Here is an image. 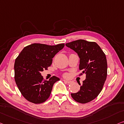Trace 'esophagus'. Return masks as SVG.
Returning <instances> with one entry per match:
<instances>
[{"label": "esophagus", "instance_id": "1", "mask_svg": "<svg viewBox=\"0 0 124 124\" xmlns=\"http://www.w3.org/2000/svg\"><path fill=\"white\" fill-rule=\"evenodd\" d=\"M63 81H64V82H65V83H66V84H71V83L72 82L71 81H68V80H64Z\"/></svg>", "mask_w": 124, "mask_h": 124}]
</instances>
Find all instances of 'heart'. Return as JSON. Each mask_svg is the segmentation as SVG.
I'll use <instances>...</instances> for the list:
<instances>
[{
  "instance_id": "b5f03b06",
  "label": "heart",
  "mask_w": 124,
  "mask_h": 124,
  "mask_svg": "<svg viewBox=\"0 0 124 124\" xmlns=\"http://www.w3.org/2000/svg\"><path fill=\"white\" fill-rule=\"evenodd\" d=\"M63 76H64V77H68V74H67V73H65V74H64Z\"/></svg>"
}]
</instances>
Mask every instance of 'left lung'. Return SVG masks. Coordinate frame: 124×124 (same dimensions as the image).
Wrapping results in <instances>:
<instances>
[{"mask_svg": "<svg viewBox=\"0 0 124 124\" xmlns=\"http://www.w3.org/2000/svg\"><path fill=\"white\" fill-rule=\"evenodd\" d=\"M80 57V70L86 75L80 91L71 93L74 100L81 103L89 102L97 97L102 91L108 75L106 55L100 47L94 42L78 39L66 43ZM81 85L80 84H79Z\"/></svg>", "mask_w": 124, "mask_h": 124, "instance_id": "8db88e82", "label": "left lung"}]
</instances>
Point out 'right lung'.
I'll use <instances>...</instances> for the list:
<instances>
[{
  "mask_svg": "<svg viewBox=\"0 0 124 124\" xmlns=\"http://www.w3.org/2000/svg\"><path fill=\"white\" fill-rule=\"evenodd\" d=\"M64 44L49 46L33 43L24 48L14 63V79L22 95L29 102L41 103L50 96L53 84L60 78L53 76L44 80L40 72L48 69L52 58Z\"/></svg>",
  "mask_w": 124,
  "mask_h": 124,
  "instance_id": "add662e5",
  "label": "right lung"
}]
</instances>
